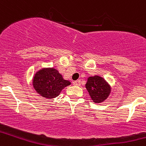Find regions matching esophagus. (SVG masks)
<instances>
[{
  "mask_svg": "<svg viewBox=\"0 0 146 146\" xmlns=\"http://www.w3.org/2000/svg\"><path fill=\"white\" fill-rule=\"evenodd\" d=\"M73 84L76 86H80V80H75V81L73 82Z\"/></svg>",
  "mask_w": 146,
  "mask_h": 146,
  "instance_id": "1",
  "label": "esophagus"
}]
</instances>
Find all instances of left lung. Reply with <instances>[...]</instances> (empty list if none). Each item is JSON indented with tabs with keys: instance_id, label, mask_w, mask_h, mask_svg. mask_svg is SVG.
Segmentation results:
<instances>
[{
	"instance_id": "8db88e82",
	"label": "left lung",
	"mask_w": 146,
	"mask_h": 146,
	"mask_svg": "<svg viewBox=\"0 0 146 146\" xmlns=\"http://www.w3.org/2000/svg\"><path fill=\"white\" fill-rule=\"evenodd\" d=\"M86 88L94 103L103 102L111 92V88L106 80L98 76L88 78Z\"/></svg>"
}]
</instances>
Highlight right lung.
<instances>
[{"label": "right lung", "instance_id": "obj_1", "mask_svg": "<svg viewBox=\"0 0 146 146\" xmlns=\"http://www.w3.org/2000/svg\"><path fill=\"white\" fill-rule=\"evenodd\" d=\"M70 84V81L64 80L59 72L53 68L43 69L36 73L33 81L35 90L46 98L57 97L60 91Z\"/></svg>", "mask_w": 146, "mask_h": 146}]
</instances>
